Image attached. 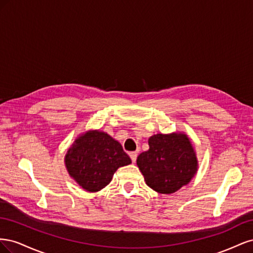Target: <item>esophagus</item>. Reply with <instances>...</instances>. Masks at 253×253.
Segmentation results:
<instances>
[{
	"label": "esophagus",
	"instance_id": "esophagus-1",
	"mask_svg": "<svg viewBox=\"0 0 253 253\" xmlns=\"http://www.w3.org/2000/svg\"><path fill=\"white\" fill-rule=\"evenodd\" d=\"M129 157H131L132 162L135 163L136 159H137V153L136 152H131V153H129Z\"/></svg>",
	"mask_w": 253,
	"mask_h": 253
}]
</instances>
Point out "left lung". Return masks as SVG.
<instances>
[{"label": "left lung", "instance_id": "left-lung-1", "mask_svg": "<svg viewBox=\"0 0 253 253\" xmlns=\"http://www.w3.org/2000/svg\"><path fill=\"white\" fill-rule=\"evenodd\" d=\"M149 147L137 157V166L145 183L156 192L172 194L195 176L196 152L185 133L153 135Z\"/></svg>", "mask_w": 253, "mask_h": 253}]
</instances>
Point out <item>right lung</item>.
Returning <instances> with one entry per match:
<instances>
[{
	"label": "right lung",
	"mask_w": 253,
	"mask_h": 253,
	"mask_svg": "<svg viewBox=\"0 0 253 253\" xmlns=\"http://www.w3.org/2000/svg\"><path fill=\"white\" fill-rule=\"evenodd\" d=\"M71 177L87 192H98L111 182L118 168L132 163L121 144L99 129L80 134L64 157Z\"/></svg>",
	"instance_id": "obj_1"
}]
</instances>
